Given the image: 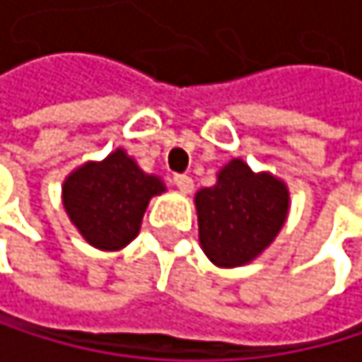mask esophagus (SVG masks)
<instances>
[{
  "mask_svg": "<svg viewBox=\"0 0 362 362\" xmlns=\"http://www.w3.org/2000/svg\"><path fill=\"white\" fill-rule=\"evenodd\" d=\"M173 182H175V187H177L180 193L189 195V193L193 191V180H191L189 175H175V177H173Z\"/></svg>",
  "mask_w": 362,
  "mask_h": 362,
  "instance_id": "1",
  "label": "esophagus"
}]
</instances>
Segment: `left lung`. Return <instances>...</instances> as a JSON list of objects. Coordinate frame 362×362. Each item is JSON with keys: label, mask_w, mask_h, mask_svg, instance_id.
Wrapping results in <instances>:
<instances>
[{"label": "left lung", "mask_w": 362, "mask_h": 362, "mask_svg": "<svg viewBox=\"0 0 362 362\" xmlns=\"http://www.w3.org/2000/svg\"><path fill=\"white\" fill-rule=\"evenodd\" d=\"M288 208L284 180L232 158L217 171L213 187L195 193L199 245L213 265L243 267L276 241Z\"/></svg>", "instance_id": "8db88e82"}]
</instances>
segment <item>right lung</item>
I'll return each instance as SVG.
<instances>
[{"label":"right lung","mask_w":362,"mask_h":362,"mask_svg":"<svg viewBox=\"0 0 362 362\" xmlns=\"http://www.w3.org/2000/svg\"><path fill=\"white\" fill-rule=\"evenodd\" d=\"M165 191L158 175L145 173L117 147L104 160H86L64 177L62 206L88 245L119 252L139 236L149 199Z\"/></svg>","instance_id":"obj_1"}]
</instances>
